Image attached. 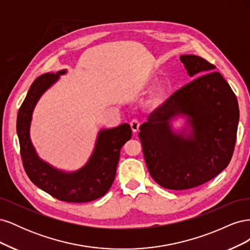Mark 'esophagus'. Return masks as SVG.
<instances>
[{
	"mask_svg": "<svg viewBox=\"0 0 250 250\" xmlns=\"http://www.w3.org/2000/svg\"><path fill=\"white\" fill-rule=\"evenodd\" d=\"M130 127H131V130H132V132H138L139 131V129H140V122L138 120H135V119H133L131 122H130Z\"/></svg>",
	"mask_w": 250,
	"mask_h": 250,
	"instance_id": "obj_1",
	"label": "esophagus"
}]
</instances>
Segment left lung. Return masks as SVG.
Wrapping results in <instances>:
<instances>
[{
    "label": "left lung",
    "mask_w": 250,
    "mask_h": 250,
    "mask_svg": "<svg viewBox=\"0 0 250 250\" xmlns=\"http://www.w3.org/2000/svg\"><path fill=\"white\" fill-rule=\"evenodd\" d=\"M188 76H198L150 113L139 137L151 177L165 188L188 190L208 183L229 164L237 139L236 95L216 66L197 55H181ZM188 117L175 134L169 122Z\"/></svg>",
    "instance_id": "8db88e82"
}]
</instances>
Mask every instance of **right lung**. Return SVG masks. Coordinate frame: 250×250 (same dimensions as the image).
I'll return each instance as SVG.
<instances>
[{
	"label": "right lung",
	"instance_id": "1",
	"mask_svg": "<svg viewBox=\"0 0 250 250\" xmlns=\"http://www.w3.org/2000/svg\"><path fill=\"white\" fill-rule=\"evenodd\" d=\"M65 73L66 70L43 74L30 86L17 119L21 156L28 177L42 191L65 202H88L102 197L109 190L115 180L121 148L131 139V129L125 123L100 130L88 162L75 172L58 170L40 158L30 140L32 113L42 95Z\"/></svg>",
	"mask_w": 250,
	"mask_h": 250
}]
</instances>
